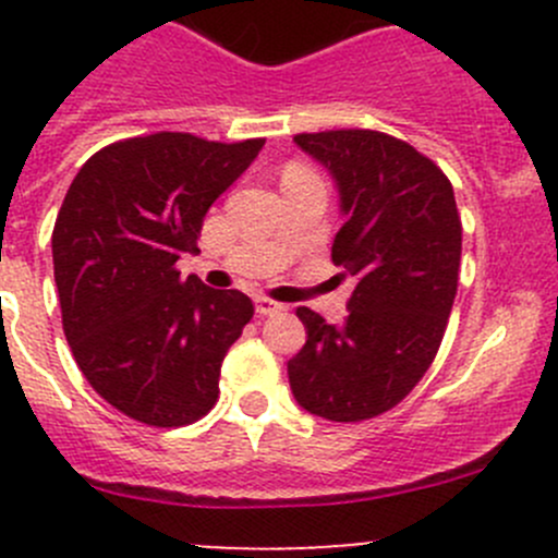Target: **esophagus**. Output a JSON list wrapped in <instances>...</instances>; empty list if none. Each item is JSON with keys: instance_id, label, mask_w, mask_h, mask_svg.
Wrapping results in <instances>:
<instances>
[{"instance_id": "34e87169", "label": "esophagus", "mask_w": 558, "mask_h": 558, "mask_svg": "<svg viewBox=\"0 0 558 558\" xmlns=\"http://www.w3.org/2000/svg\"><path fill=\"white\" fill-rule=\"evenodd\" d=\"M280 311H283V305H280V302L267 300V296H256V313L258 315H275Z\"/></svg>"}]
</instances>
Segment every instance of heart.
Listing matches in <instances>:
<instances>
[{"label": "heart", "mask_w": 558, "mask_h": 558, "mask_svg": "<svg viewBox=\"0 0 558 558\" xmlns=\"http://www.w3.org/2000/svg\"><path fill=\"white\" fill-rule=\"evenodd\" d=\"M289 172H305V170H302V167H291ZM289 172H286V174H289Z\"/></svg>", "instance_id": "heart-1"}]
</instances>
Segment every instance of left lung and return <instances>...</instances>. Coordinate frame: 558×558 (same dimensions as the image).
Segmentation results:
<instances>
[{
    "instance_id": "1",
    "label": "left lung",
    "mask_w": 558,
    "mask_h": 558,
    "mask_svg": "<svg viewBox=\"0 0 558 558\" xmlns=\"http://www.w3.org/2000/svg\"><path fill=\"white\" fill-rule=\"evenodd\" d=\"M294 143L337 185L345 223L331 262L353 294L340 326L296 311L307 340L289 362L291 393L326 421L375 418L413 391L446 335L461 258L453 185L384 132L337 129Z\"/></svg>"
}]
</instances>
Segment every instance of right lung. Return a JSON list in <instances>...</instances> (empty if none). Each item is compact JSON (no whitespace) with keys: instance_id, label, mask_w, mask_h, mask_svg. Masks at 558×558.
Segmentation results:
<instances>
[{"instance_id":"right-lung-1","label":"right lung","mask_w":558,"mask_h":558,"mask_svg":"<svg viewBox=\"0 0 558 558\" xmlns=\"http://www.w3.org/2000/svg\"><path fill=\"white\" fill-rule=\"evenodd\" d=\"M262 145L132 137L97 150L66 191L50 240L61 324L88 384L129 418L183 426L216 404L253 302L183 280L174 262L199 253L207 210Z\"/></svg>"}]
</instances>
